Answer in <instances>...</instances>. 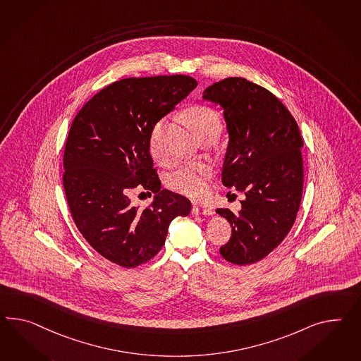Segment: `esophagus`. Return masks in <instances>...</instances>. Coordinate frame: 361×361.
I'll return each mask as SVG.
<instances>
[{
    "label": "esophagus",
    "mask_w": 361,
    "mask_h": 361,
    "mask_svg": "<svg viewBox=\"0 0 361 361\" xmlns=\"http://www.w3.org/2000/svg\"><path fill=\"white\" fill-rule=\"evenodd\" d=\"M191 213H192L194 216H213V214H214L212 209H209V208H203V207H197V205H194V207H192Z\"/></svg>",
    "instance_id": "34e87169"
}]
</instances>
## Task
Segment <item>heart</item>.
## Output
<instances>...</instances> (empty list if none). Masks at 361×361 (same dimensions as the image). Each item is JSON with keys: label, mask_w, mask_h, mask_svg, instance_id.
I'll return each mask as SVG.
<instances>
[{"label": "heart", "mask_w": 361, "mask_h": 361, "mask_svg": "<svg viewBox=\"0 0 361 361\" xmlns=\"http://www.w3.org/2000/svg\"><path fill=\"white\" fill-rule=\"evenodd\" d=\"M182 121H185V126L194 133L196 139H200L205 135L221 132V121L217 112L208 106L197 104L185 109L182 114ZM162 126L164 121H158L150 133V152L157 158V140ZM209 179V167L200 164H192L180 166L174 171L169 179V185L179 194L185 195L192 199H200L208 192Z\"/></svg>", "instance_id": "obj_1"}]
</instances>
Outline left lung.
<instances>
[{"instance_id":"8db88e82","label":"left lung","mask_w":361,"mask_h":361,"mask_svg":"<svg viewBox=\"0 0 361 361\" xmlns=\"http://www.w3.org/2000/svg\"><path fill=\"white\" fill-rule=\"evenodd\" d=\"M203 99L221 106L229 133L222 185L246 195L238 214L216 211L231 226L220 254L233 264H252L276 249L295 224L304 187V141L287 107L246 78L213 83Z\"/></svg>"}]
</instances>
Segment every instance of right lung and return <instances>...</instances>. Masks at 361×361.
<instances>
[{
	"label": "right lung",
	"instance_id": "1",
	"mask_svg": "<svg viewBox=\"0 0 361 361\" xmlns=\"http://www.w3.org/2000/svg\"><path fill=\"white\" fill-rule=\"evenodd\" d=\"M197 86L188 75L124 78L86 102L64 150L66 202L83 238L103 258L133 268L156 257L176 216L191 212L182 195L161 190L149 153L153 127ZM155 194L139 209L133 188Z\"/></svg>",
	"mask_w": 361,
	"mask_h": 361
}]
</instances>
